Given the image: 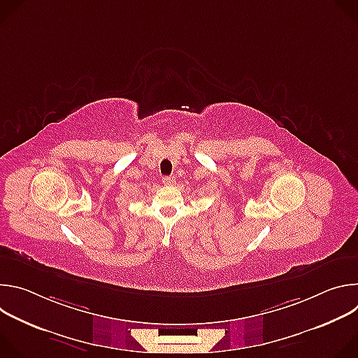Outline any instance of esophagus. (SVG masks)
<instances>
[{
    "label": "esophagus",
    "instance_id": "34e87169",
    "mask_svg": "<svg viewBox=\"0 0 358 358\" xmlns=\"http://www.w3.org/2000/svg\"><path fill=\"white\" fill-rule=\"evenodd\" d=\"M162 181L164 185H173L176 182V178L173 176H166V177H163Z\"/></svg>",
    "mask_w": 358,
    "mask_h": 358
}]
</instances>
